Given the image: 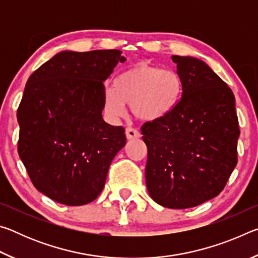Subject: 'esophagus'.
<instances>
[{
    "label": "esophagus",
    "instance_id": "34e87169",
    "mask_svg": "<svg viewBox=\"0 0 258 258\" xmlns=\"http://www.w3.org/2000/svg\"><path fill=\"white\" fill-rule=\"evenodd\" d=\"M126 138L128 140H133V139H138L140 138V133L138 130H135L133 127H127L126 128Z\"/></svg>",
    "mask_w": 258,
    "mask_h": 258
}]
</instances>
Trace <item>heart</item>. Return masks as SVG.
Masks as SVG:
<instances>
[{
    "label": "heart",
    "instance_id": "1",
    "mask_svg": "<svg viewBox=\"0 0 258 258\" xmlns=\"http://www.w3.org/2000/svg\"><path fill=\"white\" fill-rule=\"evenodd\" d=\"M181 93L182 80L176 72L138 63L118 74L113 86L104 89L103 101L112 117L123 116L125 104H131L138 119L155 121L173 111Z\"/></svg>",
    "mask_w": 258,
    "mask_h": 258
}]
</instances>
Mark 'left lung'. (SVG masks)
Instances as JSON below:
<instances>
[{
    "label": "left lung",
    "mask_w": 258,
    "mask_h": 258,
    "mask_svg": "<svg viewBox=\"0 0 258 258\" xmlns=\"http://www.w3.org/2000/svg\"><path fill=\"white\" fill-rule=\"evenodd\" d=\"M182 95L164 118L142 125L146 182L163 207L184 209L216 197L238 163L234 95L204 61L173 55Z\"/></svg>",
    "instance_id": "8db88e82"
}]
</instances>
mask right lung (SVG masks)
Here are the masks:
<instances>
[{
    "instance_id": "obj_1",
    "label": "right lung",
    "mask_w": 258,
    "mask_h": 258,
    "mask_svg": "<svg viewBox=\"0 0 258 258\" xmlns=\"http://www.w3.org/2000/svg\"><path fill=\"white\" fill-rule=\"evenodd\" d=\"M119 50L63 51L29 76L17 111L18 154L43 195L67 206L98 197L126 137L103 120V82Z\"/></svg>"
}]
</instances>
